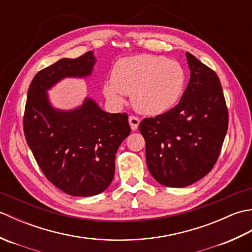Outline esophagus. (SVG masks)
I'll use <instances>...</instances> for the list:
<instances>
[{"label": "esophagus", "mask_w": 252, "mask_h": 252, "mask_svg": "<svg viewBox=\"0 0 252 252\" xmlns=\"http://www.w3.org/2000/svg\"><path fill=\"white\" fill-rule=\"evenodd\" d=\"M129 123H130L131 129L133 131H135V130H137L138 125H140V119H138V118L135 117V116H130L129 117Z\"/></svg>", "instance_id": "34e87169"}]
</instances>
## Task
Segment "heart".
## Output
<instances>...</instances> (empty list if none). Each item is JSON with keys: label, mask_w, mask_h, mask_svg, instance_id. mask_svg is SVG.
Returning <instances> with one entry per match:
<instances>
[{"label": "heart", "mask_w": 252, "mask_h": 252, "mask_svg": "<svg viewBox=\"0 0 252 252\" xmlns=\"http://www.w3.org/2000/svg\"><path fill=\"white\" fill-rule=\"evenodd\" d=\"M185 87L181 63L163 56L142 54L118 61L111 82L103 88L106 98L122 104V94L131 95L134 108L143 115L158 116L172 109Z\"/></svg>", "instance_id": "obj_1"}]
</instances>
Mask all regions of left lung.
<instances>
[{"instance_id":"left-lung-1","label":"left lung","mask_w":252,"mask_h":252,"mask_svg":"<svg viewBox=\"0 0 252 252\" xmlns=\"http://www.w3.org/2000/svg\"><path fill=\"white\" fill-rule=\"evenodd\" d=\"M190 79L179 104L140 123L146 162L158 183L185 187L210 172L220 155L228 111L217 73L186 53Z\"/></svg>"}]
</instances>
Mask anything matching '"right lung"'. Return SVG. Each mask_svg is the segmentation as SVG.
Returning a JSON list of instances; mask_svg holds the SVG:
<instances>
[{
    "label": "right lung",
    "mask_w": 252,
    "mask_h": 252,
    "mask_svg": "<svg viewBox=\"0 0 252 252\" xmlns=\"http://www.w3.org/2000/svg\"><path fill=\"white\" fill-rule=\"evenodd\" d=\"M93 52L63 58L35 74L27 95L26 141L53 185L77 197L100 194L115 175L118 148L130 134L127 115L109 114L85 98L72 110L56 109L47 90L65 78H85L95 65Z\"/></svg>",
    "instance_id": "1"
}]
</instances>
